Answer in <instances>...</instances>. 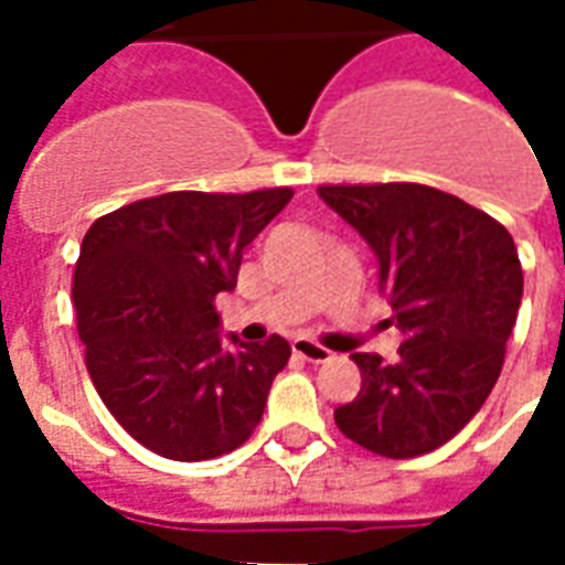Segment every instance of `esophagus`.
<instances>
[{"mask_svg": "<svg viewBox=\"0 0 565 565\" xmlns=\"http://www.w3.org/2000/svg\"><path fill=\"white\" fill-rule=\"evenodd\" d=\"M290 348H294L296 356H302V360H308V363H330L332 360L330 348L311 342V339H306V335H296L294 342H290Z\"/></svg>", "mask_w": 565, "mask_h": 565, "instance_id": "34e87169", "label": "esophagus"}]
</instances>
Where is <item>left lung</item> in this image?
Instances as JSON below:
<instances>
[{
  "instance_id": "8db88e82",
  "label": "left lung",
  "mask_w": 565,
  "mask_h": 565,
  "mask_svg": "<svg viewBox=\"0 0 565 565\" xmlns=\"http://www.w3.org/2000/svg\"><path fill=\"white\" fill-rule=\"evenodd\" d=\"M320 199L379 257V290L403 330L399 356L354 354L363 384L335 408L360 448L408 460L469 424L493 391L523 296L509 230L481 209L408 184H323Z\"/></svg>"
}]
</instances>
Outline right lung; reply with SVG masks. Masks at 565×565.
I'll return each mask as SVG.
<instances>
[{"mask_svg":"<svg viewBox=\"0 0 565 565\" xmlns=\"http://www.w3.org/2000/svg\"><path fill=\"white\" fill-rule=\"evenodd\" d=\"M290 199V186L178 190L105 214L81 242L72 299L93 387L166 460L221 457L257 429L290 344H223L214 299L233 290L242 250Z\"/></svg>","mask_w":565,"mask_h":565,"instance_id":"right-lung-1","label":"right lung"}]
</instances>
